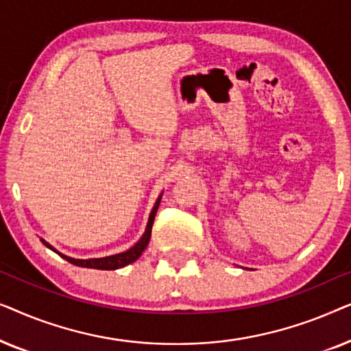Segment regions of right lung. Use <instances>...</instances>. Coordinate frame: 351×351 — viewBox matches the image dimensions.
<instances>
[{"label": "right lung", "mask_w": 351, "mask_h": 351, "mask_svg": "<svg viewBox=\"0 0 351 351\" xmlns=\"http://www.w3.org/2000/svg\"><path fill=\"white\" fill-rule=\"evenodd\" d=\"M161 196H162V193L158 196L156 203H155V206H153V209H152V213H150V217H148V222H147V228H145V232H143L142 238L138 239V241L134 244L131 249H128V251H124V252L114 254V256L100 257V258H73V257L65 256V254H60L56 247H52L51 244L47 243V241H45V239H43V238H41V243L45 244L46 247H49L51 251H54L56 254H59L62 258H65V261H69L70 263H73V265H76V267L95 268V270H117V268L126 267V265H129V263L136 262L137 258L142 256V252L145 251V247L148 246V241H150V237H152L153 220H155L156 210H158V208H160Z\"/></svg>", "instance_id": "right-lung-1"}]
</instances>
